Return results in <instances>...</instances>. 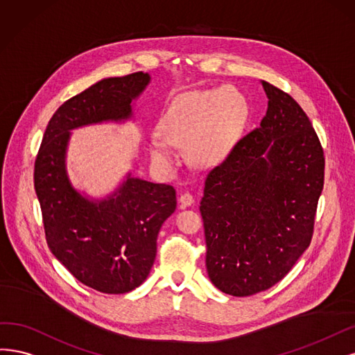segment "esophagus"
<instances>
[{"instance_id": "obj_1", "label": "esophagus", "mask_w": 355, "mask_h": 355, "mask_svg": "<svg viewBox=\"0 0 355 355\" xmlns=\"http://www.w3.org/2000/svg\"><path fill=\"white\" fill-rule=\"evenodd\" d=\"M180 203H181V207H190V205H193V202H194V199H193V196L191 194L189 193V191H184V193H181L180 194Z\"/></svg>"}]
</instances>
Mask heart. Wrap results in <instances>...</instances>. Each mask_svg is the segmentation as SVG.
I'll return each mask as SVG.
<instances>
[{
  "label": "heart",
  "mask_w": 355,
  "mask_h": 355,
  "mask_svg": "<svg viewBox=\"0 0 355 355\" xmlns=\"http://www.w3.org/2000/svg\"><path fill=\"white\" fill-rule=\"evenodd\" d=\"M248 121V101L230 85L194 89L174 98L150 135V155L164 169L177 165V147H186L196 165H211L232 150Z\"/></svg>",
  "instance_id": "b5f03b06"
}]
</instances>
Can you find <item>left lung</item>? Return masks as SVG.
I'll use <instances>...</instances> for the list:
<instances>
[{
  "label": "left lung",
  "instance_id": "obj_1",
  "mask_svg": "<svg viewBox=\"0 0 355 355\" xmlns=\"http://www.w3.org/2000/svg\"><path fill=\"white\" fill-rule=\"evenodd\" d=\"M261 84L266 116L208 174L199 208L208 276L233 296L267 291L291 271L311 243L324 182L323 148L305 112Z\"/></svg>",
  "mask_w": 355,
  "mask_h": 355
}]
</instances>
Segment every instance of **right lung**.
<instances>
[{
    "label": "right lung",
    "mask_w": 355,
    "mask_h": 355,
    "mask_svg": "<svg viewBox=\"0 0 355 355\" xmlns=\"http://www.w3.org/2000/svg\"><path fill=\"white\" fill-rule=\"evenodd\" d=\"M148 84L144 72L105 78L64 101L35 161L33 184L50 250L76 280L103 293H127L147 279L159 230L177 207L175 190L128 174L106 198H88L67 175V144L72 130L131 119L132 101Z\"/></svg>",
    "instance_id": "obj_1"
}]
</instances>
